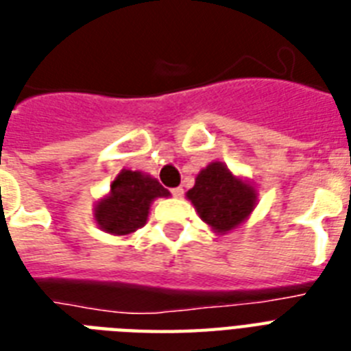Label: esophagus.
<instances>
[{
	"mask_svg": "<svg viewBox=\"0 0 351 351\" xmlns=\"http://www.w3.org/2000/svg\"><path fill=\"white\" fill-rule=\"evenodd\" d=\"M172 194H173V197H181V195H183V189H181V186H178V189H172Z\"/></svg>",
	"mask_w": 351,
	"mask_h": 351,
	"instance_id": "esophagus-1",
	"label": "esophagus"
}]
</instances>
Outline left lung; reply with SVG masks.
I'll return each instance as SVG.
<instances>
[{
  "label": "left lung",
  "instance_id": "obj_1",
  "mask_svg": "<svg viewBox=\"0 0 351 351\" xmlns=\"http://www.w3.org/2000/svg\"><path fill=\"white\" fill-rule=\"evenodd\" d=\"M186 199L216 234H227L249 219L258 192L249 179L230 172L225 162L214 161L197 173Z\"/></svg>",
  "mask_w": 351,
  "mask_h": 351
}]
</instances>
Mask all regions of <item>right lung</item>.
I'll return each instance as SVG.
<instances>
[{"label": "right lung", "mask_w": 351, "mask_h": 351, "mask_svg": "<svg viewBox=\"0 0 351 351\" xmlns=\"http://www.w3.org/2000/svg\"><path fill=\"white\" fill-rule=\"evenodd\" d=\"M168 195L170 192L150 173L122 168L110 184V192L95 203L93 218L108 234H133L146 225L152 203Z\"/></svg>", "instance_id": "1"}]
</instances>
